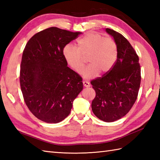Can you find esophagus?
<instances>
[{
    "label": "esophagus",
    "mask_w": 160,
    "mask_h": 160,
    "mask_svg": "<svg viewBox=\"0 0 160 160\" xmlns=\"http://www.w3.org/2000/svg\"><path fill=\"white\" fill-rule=\"evenodd\" d=\"M83 84H84V87H89L91 85H90V83L88 82V81H83Z\"/></svg>",
    "instance_id": "obj_1"
}]
</instances>
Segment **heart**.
Here are the masks:
<instances>
[{"label":"heart","mask_w":160,"mask_h":160,"mask_svg":"<svg viewBox=\"0 0 160 160\" xmlns=\"http://www.w3.org/2000/svg\"><path fill=\"white\" fill-rule=\"evenodd\" d=\"M63 56L69 67L79 72L84 66V58L88 56L89 63L81 71L87 79L96 77L99 73L109 72L116 62L118 47L115 40L103 37L98 33L90 32L78 40V48L68 44L63 49Z\"/></svg>","instance_id":"1"}]
</instances>
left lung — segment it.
<instances>
[{
  "instance_id": "1",
  "label": "left lung",
  "mask_w": 160,
  "mask_h": 160,
  "mask_svg": "<svg viewBox=\"0 0 160 160\" xmlns=\"http://www.w3.org/2000/svg\"><path fill=\"white\" fill-rule=\"evenodd\" d=\"M118 47V57L109 72L91 82L96 96L91 103L95 115L106 122L116 121L131 110L137 99L141 82L139 58L121 33L105 29Z\"/></svg>"
}]
</instances>
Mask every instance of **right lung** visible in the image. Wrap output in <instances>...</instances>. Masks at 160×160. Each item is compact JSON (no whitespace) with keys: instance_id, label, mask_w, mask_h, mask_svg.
<instances>
[{"instance_id":"add662e5","label":"right lung","mask_w":160,"mask_h":160,"mask_svg":"<svg viewBox=\"0 0 160 160\" xmlns=\"http://www.w3.org/2000/svg\"><path fill=\"white\" fill-rule=\"evenodd\" d=\"M81 33L52 27L32 36L23 51L20 88L29 111L41 121L64 120L83 89L82 78L63 56L64 47Z\"/></svg>"}]
</instances>
